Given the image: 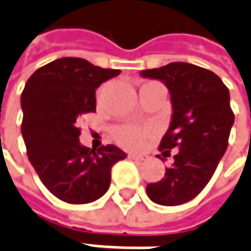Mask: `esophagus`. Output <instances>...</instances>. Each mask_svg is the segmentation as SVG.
<instances>
[{
    "mask_svg": "<svg viewBox=\"0 0 251 251\" xmlns=\"http://www.w3.org/2000/svg\"><path fill=\"white\" fill-rule=\"evenodd\" d=\"M129 158H130V160H134V161L147 160V157H146V155H140V154H130V155H129Z\"/></svg>",
    "mask_w": 251,
    "mask_h": 251,
    "instance_id": "esophagus-1",
    "label": "esophagus"
}]
</instances>
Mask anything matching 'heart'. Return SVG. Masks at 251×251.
<instances>
[{
  "label": "heart",
  "mask_w": 251,
  "mask_h": 251,
  "mask_svg": "<svg viewBox=\"0 0 251 251\" xmlns=\"http://www.w3.org/2000/svg\"><path fill=\"white\" fill-rule=\"evenodd\" d=\"M150 136V132L144 127L126 125L114 130V137L125 149H139Z\"/></svg>",
  "instance_id": "heart-1"
}]
</instances>
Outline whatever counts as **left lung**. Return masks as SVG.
Returning a JSON list of instances; mask_svg holds the SVG:
<instances>
[{"label":"left lung","instance_id":"left-lung-1","mask_svg":"<svg viewBox=\"0 0 251 251\" xmlns=\"http://www.w3.org/2000/svg\"><path fill=\"white\" fill-rule=\"evenodd\" d=\"M140 75L161 80L169 90L172 118L160 151L168 157L177 149L164 177L147 185L146 192L160 205L187 203L210 182L226 151L235 121L228 87L214 72L187 62H171Z\"/></svg>","mask_w":251,"mask_h":251}]
</instances>
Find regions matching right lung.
Segmentation results:
<instances>
[{"label": "right lung", "mask_w": 251, "mask_h": 251, "mask_svg": "<svg viewBox=\"0 0 251 251\" xmlns=\"http://www.w3.org/2000/svg\"><path fill=\"white\" fill-rule=\"evenodd\" d=\"M119 74L68 56L41 66L23 89L27 157L44 186L65 203H91L105 195L112 165L126 157L114 144L97 151L82 146L77 127L83 114L96 111V89Z\"/></svg>", "instance_id": "right-lung-1"}]
</instances>
